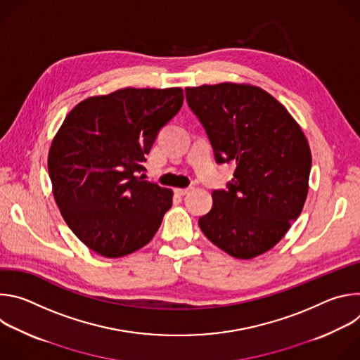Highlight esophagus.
<instances>
[{"instance_id":"obj_1","label":"esophagus","mask_w":360,"mask_h":360,"mask_svg":"<svg viewBox=\"0 0 360 360\" xmlns=\"http://www.w3.org/2000/svg\"><path fill=\"white\" fill-rule=\"evenodd\" d=\"M192 191H193V186H188V188H176V189H175V192H176L178 195H182V196H184V195H188V193H189V192H192Z\"/></svg>"}]
</instances>
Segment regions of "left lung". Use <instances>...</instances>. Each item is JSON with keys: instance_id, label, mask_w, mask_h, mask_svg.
I'll return each instance as SVG.
<instances>
[{"instance_id": "8db88e82", "label": "left lung", "mask_w": 360, "mask_h": 360, "mask_svg": "<svg viewBox=\"0 0 360 360\" xmlns=\"http://www.w3.org/2000/svg\"><path fill=\"white\" fill-rule=\"evenodd\" d=\"M189 108L207 131L218 164L235 162L228 189L214 191L199 228L238 259L272 249L300 215L309 189L312 155L288 110L249 84L185 88Z\"/></svg>"}]
</instances>
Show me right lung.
I'll use <instances>...</instances> for the list:
<instances>
[{"instance_id": "obj_1", "label": "right lung", "mask_w": 360, "mask_h": 360, "mask_svg": "<svg viewBox=\"0 0 360 360\" xmlns=\"http://www.w3.org/2000/svg\"><path fill=\"white\" fill-rule=\"evenodd\" d=\"M182 88H122L81 101L51 142L48 172L75 236L105 258L145 246L172 207V189L139 175Z\"/></svg>"}]
</instances>
